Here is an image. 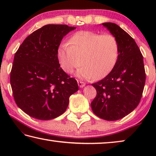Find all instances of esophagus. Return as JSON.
Masks as SVG:
<instances>
[{
	"label": "esophagus",
	"mask_w": 156,
	"mask_h": 156,
	"mask_svg": "<svg viewBox=\"0 0 156 156\" xmlns=\"http://www.w3.org/2000/svg\"><path fill=\"white\" fill-rule=\"evenodd\" d=\"M77 82H78V86L80 87V88H83V87H84V86H85V83H83V82H82V81H80V80H78Z\"/></svg>",
	"instance_id": "esophagus-1"
}]
</instances>
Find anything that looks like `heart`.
Returning a JSON list of instances; mask_svg holds the SVG:
<instances>
[{"mask_svg": "<svg viewBox=\"0 0 156 156\" xmlns=\"http://www.w3.org/2000/svg\"><path fill=\"white\" fill-rule=\"evenodd\" d=\"M120 46L112 34L80 31L71 37L68 43H62L57 51L60 67L66 73H72L81 65L76 76L89 80H101L114 69L119 58Z\"/></svg>", "mask_w": 156, "mask_h": 156, "instance_id": "obj_1", "label": "heart"}]
</instances>
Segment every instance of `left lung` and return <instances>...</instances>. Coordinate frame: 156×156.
<instances>
[{"mask_svg":"<svg viewBox=\"0 0 156 156\" xmlns=\"http://www.w3.org/2000/svg\"><path fill=\"white\" fill-rule=\"evenodd\" d=\"M102 25L114 36L120 46L117 64L109 75L92 84L97 95L91 103L102 119H121L136 109L142 98L145 79L143 56L132 37L115 23Z\"/></svg>","mask_w":156,"mask_h":156,"instance_id":"obj_1","label":"left lung"}]
</instances>
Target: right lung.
<instances>
[{
	"label": "right lung",
	"instance_id": "right-lung-1",
	"mask_svg": "<svg viewBox=\"0 0 156 156\" xmlns=\"http://www.w3.org/2000/svg\"><path fill=\"white\" fill-rule=\"evenodd\" d=\"M75 27L47 25L25 39L15 54L10 83L18 107L38 120L54 119L64 113L71 95L78 90L58 60L63 37Z\"/></svg>",
	"mask_w": 156,
	"mask_h": 156
}]
</instances>
